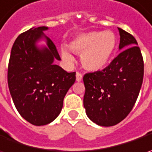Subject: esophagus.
Here are the masks:
<instances>
[{"label": "esophagus", "mask_w": 152, "mask_h": 152, "mask_svg": "<svg viewBox=\"0 0 152 152\" xmlns=\"http://www.w3.org/2000/svg\"><path fill=\"white\" fill-rule=\"evenodd\" d=\"M82 79H83V74L81 73H79V72H77L76 73V80L79 82V81L82 80Z\"/></svg>", "instance_id": "1"}]
</instances>
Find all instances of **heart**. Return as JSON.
Listing matches in <instances>:
<instances>
[{"label":"heart","mask_w":152,"mask_h":152,"mask_svg":"<svg viewBox=\"0 0 152 152\" xmlns=\"http://www.w3.org/2000/svg\"><path fill=\"white\" fill-rule=\"evenodd\" d=\"M118 47V39L112 31H90L77 35L69 43V48L81 54V62L85 69L96 72L106 67ZM61 56L68 62L73 56L67 48H61Z\"/></svg>","instance_id":"obj_1"}]
</instances>
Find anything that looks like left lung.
Returning <instances> with one entry per match:
<instances>
[{"instance_id":"1","label":"left lung","mask_w":152,"mask_h":152,"mask_svg":"<svg viewBox=\"0 0 152 152\" xmlns=\"http://www.w3.org/2000/svg\"><path fill=\"white\" fill-rule=\"evenodd\" d=\"M123 50L102 71L85 73L84 107L89 118L109 127L124 120L134 107L144 77L143 56L131 34L118 28Z\"/></svg>"}]
</instances>
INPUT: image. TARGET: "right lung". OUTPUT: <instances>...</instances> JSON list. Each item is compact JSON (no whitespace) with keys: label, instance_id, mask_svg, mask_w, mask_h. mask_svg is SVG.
Returning a JSON list of instances; mask_svg holds the SVG:
<instances>
[{"label":"right lung","instance_id":"obj_1","mask_svg":"<svg viewBox=\"0 0 152 152\" xmlns=\"http://www.w3.org/2000/svg\"><path fill=\"white\" fill-rule=\"evenodd\" d=\"M46 27L30 28L16 39L11 50L7 83L18 112L31 124L45 125L61 113L63 99L74 84L76 73H67L54 59L61 60L55 44L45 37L47 48L39 50L35 42Z\"/></svg>","mask_w":152,"mask_h":152}]
</instances>
